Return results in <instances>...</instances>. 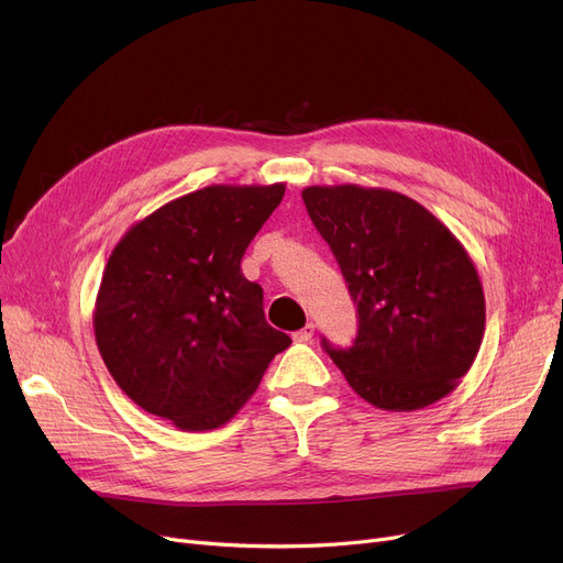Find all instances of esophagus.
<instances>
[{
	"label": "esophagus",
	"mask_w": 563,
	"mask_h": 563,
	"mask_svg": "<svg viewBox=\"0 0 563 563\" xmlns=\"http://www.w3.org/2000/svg\"><path fill=\"white\" fill-rule=\"evenodd\" d=\"M312 335H314V323H306V327L294 333L291 338H294V342H308V340H312Z\"/></svg>",
	"instance_id": "34e87169"
}]
</instances>
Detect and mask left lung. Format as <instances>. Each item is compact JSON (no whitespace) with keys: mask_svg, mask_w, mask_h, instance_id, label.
Here are the masks:
<instances>
[{"mask_svg":"<svg viewBox=\"0 0 563 563\" xmlns=\"http://www.w3.org/2000/svg\"><path fill=\"white\" fill-rule=\"evenodd\" d=\"M301 196L358 308L349 349L321 338L349 386L383 410H418L450 395L486 327L482 280L461 242L397 191L340 185Z\"/></svg>","mask_w":563,"mask_h":563,"instance_id":"8db88e82","label":"left lung"}]
</instances>
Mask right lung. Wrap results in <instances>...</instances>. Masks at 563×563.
<instances>
[{
    "mask_svg": "<svg viewBox=\"0 0 563 563\" xmlns=\"http://www.w3.org/2000/svg\"><path fill=\"white\" fill-rule=\"evenodd\" d=\"M285 185H212L132 225L102 274L93 329L121 390L183 431L225 424L291 340L264 319L242 257Z\"/></svg>",
    "mask_w": 563,
    "mask_h": 563,
    "instance_id": "obj_1",
    "label": "right lung"
}]
</instances>
